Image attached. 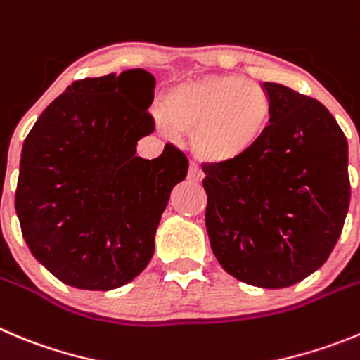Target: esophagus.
Segmentation results:
<instances>
[{"label": "esophagus", "instance_id": "obj_1", "mask_svg": "<svg viewBox=\"0 0 360 360\" xmlns=\"http://www.w3.org/2000/svg\"><path fill=\"white\" fill-rule=\"evenodd\" d=\"M187 178H189V180H193V182H202V180H203L202 167L198 166V164L191 162L189 164V171H187Z\"/></svg>", "mask_w": 360, "mask_h": 360}]
</instances>
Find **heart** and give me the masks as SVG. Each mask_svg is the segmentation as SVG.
I'll list each match as a JSON object with an SVG mask.
<instances>
[{"mask_svg":"<svg viewBox=\"0 0 360 360\" xmlns=\"http://www.w3.org/2000/svg\"><path fill=\"white\" fill-rule=\"evenodd\" d=\"M162 110L171 127L189 131L193 151L210 164L248 157L273 123L268 91L240 77H203L178 85Z\"/></svg>","mask_w":360,"mask_h":360,"instance_id":"obj_1","label":"heart"}]
</instances>
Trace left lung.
Listing matches in <instances>:
<instances>
[{"mask_svg":"<svg viewBox=\"0 0 360 360\" xmlns=\"http://www.w3.org/2000/svg\"><path fill=\"white\" fill-rule=\"evenodd\" d=\"M273 123L237 162L203 164L210 248L226 273L266 289L321 268L350 205L348 143L314 98L264 82Z\"/></svg>","mask_w":360,"mask_h":360,"instance_id":"obj_1","label":"left lung"}]
</instances>
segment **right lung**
Instances as JSON below:
<instances>
[{"label":"right lung","instance_id":"add662e5","mask_svg":"<svg viewBox=\"0 0 360 360\" xmlns=\"http://www.w3.org/2000/svg\"><path fill=\"white\" fill-rule=\"evenodd\" d=\"M155 78L144 69L72 82L49 103L21 151L15 212L30 252L60 282L121 288L143 273L187 157L167 143L135 157L155 130Z\"/></svg>","mask_w":360,"mask_h":360}]
</instances>
